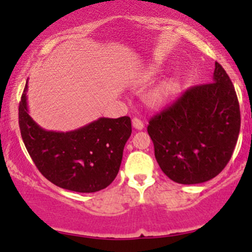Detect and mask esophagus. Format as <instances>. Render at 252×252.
Segmentation results:
<instances>
[{
  "label": "esophagus",
  "instance_id": "obj_1",
  "mask_svg": "<svg viewBox=\"0 0 252 252\" xmlns=\"http://www.w3.org/2000/svg\"><path fill=\"white\" fill-rule=\"evenodd\" d=\"M132 125H133L135 129H143L144 128V123L138 118L132 119Z\"/></svg>",
  "mask_w": 252,
  "mask_h": 252
}]
</instances>
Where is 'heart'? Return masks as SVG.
Wrapping results in <instances>:
<instances>
[{"label": "heart", "instance_id": "obj_1", "mask_svg": "<svg viewBox=\"0 0 252 252\" xmlns=\"http://www.w3.org/2000/svg\"><path fill=\"white\" fill-rule=\"evenodd\" d=\"M177 87H179V82H177V80H175V78H169V80H166L163 84H160V86L152 93V102L156 104L166 102V101L176 93Z\"/></svg>", "mask_w": 252, "mask_h": 252}]
</instances>
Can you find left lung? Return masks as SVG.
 Instances as JSON below:
<instances>
[{"instance_id": "1", "label": "left lung", "mask_w": 252, "mask_h": 252, "mask_svg": "<svg viewBox=\"0 0 252 252\" xmlns=\"http://www.w3.org/2000/svg\"><path fill=\"white\" fill-rule=\"evenodd\" d=\"M239 129L236 90L217 62L211 83L186 90L148 126L157 163L181 185L202 183L220 174L231 159Z\"/></svg>"}]
</instances>
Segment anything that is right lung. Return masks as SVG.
Instances as JSON below:
<instances>
[{
  "label": "right lung",
  "mask_w": 252,
  "mask_h": 252,
  "mask_svg": "<svg viewBox=\"0 0 252 252\" xmlns=\"http://www.w3.org/2000/svg\"><path fill=\"white\" fill-rule=\"evenodd\" d=\"M27 83L19 104V126L38 170L58 187L94 193L108 187L120 169L131 119L100 118L70 132L46 131L28 114Z\"/></svg>",
  "instance_id": "right-lung-1"
}]
</instances>
